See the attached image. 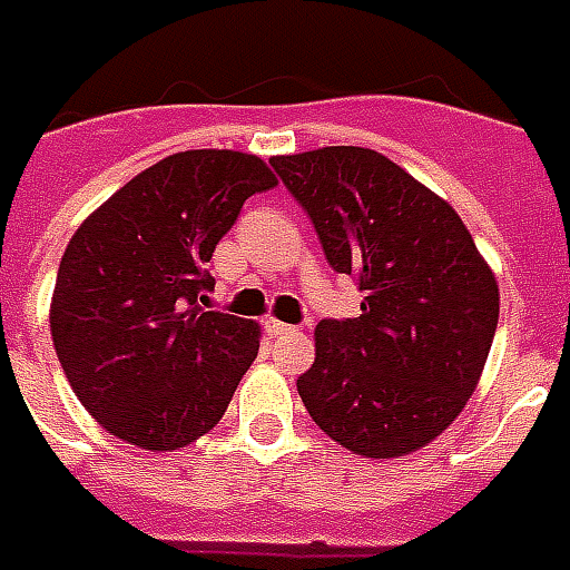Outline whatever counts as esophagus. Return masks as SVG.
Masks as SVG:
<instances>
[{"label":"esophagus","mask_w":570,"mask_h":570,"mask_svg":"<svg viewBox=\"0 0 570 570\" xmlns=\"http://www.w3.org/2000/svg\"><path fill=\"white\" fill-rule=\"evenodd\" d=\"M264 328L266 334H273V337H282V334H292V325H285V322H278V318H264Z\"/></svg>","instance_id":"1"}]
</instances>
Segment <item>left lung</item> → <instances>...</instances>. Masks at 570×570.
Returning <instances> with one entry per match:
<instances>
[{
  "mask_svg": "<svg viewBox=\"0 0 570 570\" xmlns=\"http://www.w3.org/2000/svg\"><path fill=\"white\" fill-rule=\"evenodd\" d=\"M362 316L322 318L297 393L322 433L390 460L430 445L475 393L500 316L498 278L460 214L365 147L273 156Z\"/></svg>",
  "mask_w": 570,
  "mask_h": 570,
  "instance_id": "obj_1",
  "label": "left lung"
}]
</instances>
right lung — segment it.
Segmentation results:
<instances>
[{"instance_id":"1","label":"right lung","mask_w":570,"mask_h":570,"mask_svg":"<svg viewBox=\"0 0 570 570\" xmlns=\"http://www.w3.org/2000/svg\"><path fill=\"white\" fill-rule=\"evenodd\" d=\"M261 156L187 149L131 177L60 257L51 341L95 421L144 451H177L224 417L261 350L252 318L205 309L217 242L254 193Z\"/></svg>"}]
</instances>
